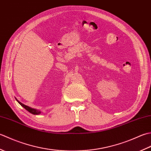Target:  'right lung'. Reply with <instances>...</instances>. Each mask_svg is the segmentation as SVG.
<instances>
[{
    "label": "right lung",
    "instance_id": "1",
    "mask_svg": "<svg viewBox=\"0 0 151 151\" xmlns=\"http://www.w3.org/2000/svg\"><path fill=\"white\" fill-rule=\"evenodd\" d=\"M17 102L22 106V107L26 109V110H27V111H29L30 113H31V114H34V115H37V114H40L41 113V111H40V110H36V109L31 108H30V107H28V106H27L23 104L22 103H21V102L18 101H17Z\"/></svg>",
    "mask_w": 151,
    "mask_h": 151
}]
</instances>
